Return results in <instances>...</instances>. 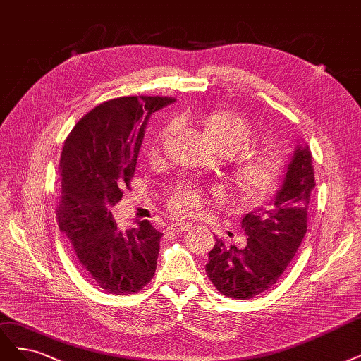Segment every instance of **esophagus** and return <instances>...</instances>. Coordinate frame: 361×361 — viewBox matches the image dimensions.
<instances>
[{"instance_id":"obj_1","label":"esophagus","mask_w":361,"mask_h":361,"mask_svg":"<svg viewBox=\"0 0 361 361\" xmlns=\"http://www.w3.org/2000/svg\"><path fill=\"white\" fill-rule=\"evenodd\" d=\"M192 226L191 224H185V222H175V224H170L167 227L169 231L171 233H182V231H188Z\"/></svg>"}]
</instances>
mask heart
<instances>
[{"label": "heart", "mask_w": 361, "mask_h": 361, "mask_svg": "<svg viewBox=\"0 0 361 361\" xmlns=\"http://www.w3.org/2000/svg\"><path fill=\"white\" fill-rule=\"evenodd\" d=\"M173 130L167 126L154 140L149 149L151 157H157L164 146L166 135ZM206 131L210 139L219 147V151L234 157L251 149L255 140L254 130L243 118L233 114H221L210 116L206 121ZM282 171V161L279 157L267 152H252L240 157L234 164L233 179L238 194L247 202H261L275 190ZM207 203V192L200 186L185 182L173 190L167 207L173 215L180 218L195 216Z\"/></svg>", "instance_id": "heart-1"}]
</instances>
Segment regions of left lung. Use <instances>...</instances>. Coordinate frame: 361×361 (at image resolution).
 Masks as SVG:
<instances>
[{
	"mask_svg": "<svg viewBox=\"0 0 361 361\" xmlns=\"http://www.w3.org/2000/svg\"><path fill=\"white\" fill-rule=\"evenodd\" d=\"M314 188L312 154L307 146H297L270 206L243 216L242 228L247 235L243 250L216 239L209 252L206 273L221 294L246 300L278 282L306 234Z\"/></svg>",
	"mask_w": 361,
	"mask_h": 361,
	"instance_id": "left-lung-1",
	"label": "left lung"
}]
</instances>
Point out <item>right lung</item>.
I'll return each instance as SVG.
<instances>
[{"mask_svg": "<svg viewBox=\"0 0 361 361\" xmlns=\"http://www.w3.org/2000/svg\"><path fill=\"white\" fill-rule=\"evenodd\" d=\"M171 97H119L86 114L62 147L58 226L79 264L110 294L140 291L155 275L163 233L147 219L122 231L111 216L130 188L146 122Z\"/></svg>", "mask_w": 361, "mask_h": 361, "instance_id": "obj_1", "label": "right lung"}]
</instances>
